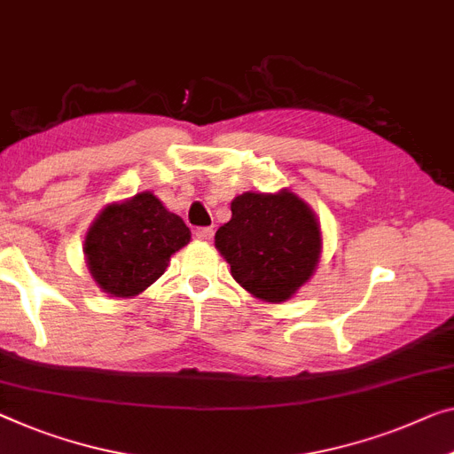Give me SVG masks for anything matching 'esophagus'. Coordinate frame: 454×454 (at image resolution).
<instances>
[{"label": "esophagus", "mask_w": 454, "mask_h": 454, "mask_svg": "<svg viewBox=\"0 0 454 454\" xmlns=\"http://www.w3.org/2000/svg\"><path fill=\"white\" fill-rule=\"evenodd\" d=\"M195 239H198V240H212L214 239V228H198V230H195Z\"/></svg>", "instance_id": "esophagus-1"}]
</instances>
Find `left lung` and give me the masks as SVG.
Listing matches in <instances>:
<instances>
[{
    "label": "left lung",
    "instance_id": "8db88e82",
    "mask_svg": "<svg viewBox=\"0 0 454 454\" xmlns=\"http://www.w3.org/2000/svg\"><path fill=\"white\" fill-rule=\"evenodd\" d=\"M232 218L215 232V248L248 294L279 303L314 275L322 253L320 224L306 201L247 192L230 204Z\"/></svg>",
    "mask_w": 454,
    "mask_h": 454
}]
</instances>
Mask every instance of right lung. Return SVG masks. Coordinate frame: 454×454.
<instances>
[{
    "instance_id": "obj_1",
    "label": "right lung",
    "mask_w": 454,
    "mask_h": 454,
    "mask_svg": "<svg viewBox=\"0 0 454 454\" xmlns=\"http://www.w3.org/2000/svg\"><path fill=\"white\" fill-rule=\"evenodd\" d=\"M192 232L151 192L101 209L85 236L87 269L106 294L132 297L153 286Z\"/></svg>"
}]
</instances>
